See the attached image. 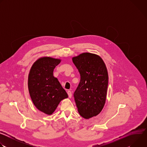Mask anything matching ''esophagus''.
<instances>
[{
	"label": "esophagus",
	"mask_w": 147,
	"mask_h": 147,
	"mask_svg": "<svg viewBox=\"0 0 147 147\" xmlns=\"http://www.w3.org/2000/svg\"><path fill=\"white\" fill-rule=\"evenodd\" d=\"M67 94H68V95H69V97L70 98L72 96V92L70 91H67Z\"/></svg>",
	"instance_id": "esophagus-1"
}]
</instances>
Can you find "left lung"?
I'll use <instances>...</instances> for the list:
<instances>
[{
	"instance_id": "8db88e82",
	"label": "left lung",
	"mask_w": 147,
	"mask_h": 147,
	"mask_svg": "<svg viewBox=\"0 0 147 147\" xmlns=\"http://www.w3.org/2000/svg\"><path fill=\"white\" fill-rule=\"evenodd\" d=\"M80 74L74 96L79 114L88 119L99 115L106 102L108 73L105 63L98 55L85 52L72 58Z\"/></svg>"
}]
</instances>
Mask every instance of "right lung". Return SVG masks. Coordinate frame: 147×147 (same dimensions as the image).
Instances as JSON below:
<instances>
[{"instance_id": "add662e5", "label": "right lung", "mask_w": 147, "mask_h": 147, "mask_svg": "<svg viewBox=\"0 0 147 147\" xmlns=\"http://www.w3.org/2000/svg\"><path fill=\"white\" fill-rule=\"evenodd\" d=\"M60 61V59L41 57L34 63L28 74V88L32 101L39 111L48 115H52L60 101L68 98L53 74Z\"/></svg>"}]
</instances>
